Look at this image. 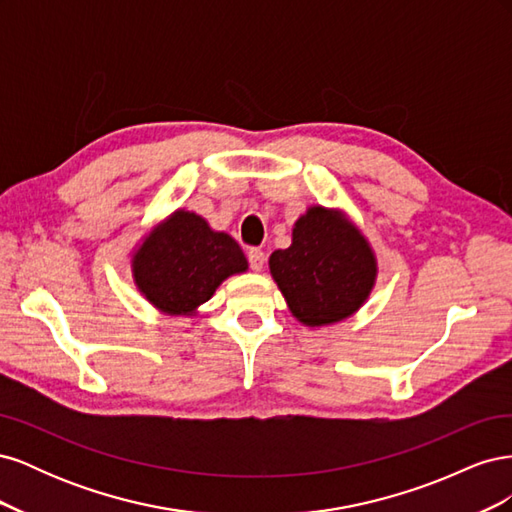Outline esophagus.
Segmentation results:
<instances>
[{"label":"esophagus","mask_w":512,"mask_h":512,"mask_svg":"<svg viewBox=\"0 0 512 512\" xmlns=\"http://www.w3.org/2000/svg\"><path fill=\"white\" fill-rule=\"evenodd\" d=\"M247 260H250V267H252V271H262V269H265V262H267V256H265V252H262V250H256V247H254V250H250V252H247Z\"/></svg>","instance_id":"esophagus-1"}]
</instances>
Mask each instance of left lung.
<instances>
[{"mask_svg": "<svg viewBox=\"0 0 512 512\" xmlns=\"http://www.w3.org/2000/svg\"><path fill=\"white\" fill-rule=\"evenodd\" d=\"M273 282L303 327L320 329L354 316L378 280L374 247L344 209L322 205L292 226V243L269 256Z\"/></svg>", "mask_w": 512, "mask_h": 512, "instance_id": "left-lung-1", "label": "left lung"}]
</instances>
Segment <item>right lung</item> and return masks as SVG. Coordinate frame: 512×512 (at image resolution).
<instances>
[{
    "instance_id": "1",
    "label": "right lung",
    "mask_w": 512,
    "mask_h": 512,
    "mask_svg": "<svg viewBox=\"0 0 512 512\" xmlns=\"http://www.w3.org/2000/svg\"><path fill=\"white\" fill-rule=\"evenodd\" d=\"M136 290L164 316H196L220 284L250 269L239 243L194 211L175 209L136 243Z\"/></svg>"
}]
</instances>
